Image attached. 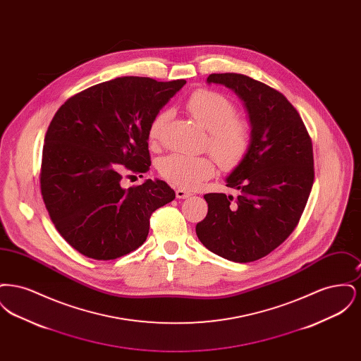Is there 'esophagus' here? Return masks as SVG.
I'll use <instances>...</instances> for the list:
<instances>
[{
    "instance_id": "1",
    "label": "esophagus",
    "mask_w": 361,
    "mask_h": 361,
    "mask_svg": "<svg viewBox=\"0 0 361 361\" xmlns=\"http://www.w3.org/2000/svg\"><path fill=\"white\" fill-rule=\"evenodd\" d=\"M192 193L189 192V190H187V189L184 188H177L176 189V197L177 199H187V197H189Z\"/></svg>"
}]
</instances>
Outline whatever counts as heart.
I'll list each match as a JSON object with an SVG mask.
<instances>
[{
	"label": "heart",
	"instance_id": "obj_1",
	"mask_svg": "<svg viewBox=\"0 0 361 361\" xmlns=\"http://www.w3.org/2000/svg\"><path fill=\"white\" fill-rule=\"evenodd\" d=\"M185 108L193 121L206 131L207 143L224 169L238 166L249 153L252 145V126L237 118L234 103L215 90H197L188 99ZM169 112L162 111L155 116L149 127V137L157 143L165 130ZM159 174L181 188H195L216 173V161L211 155L192 157L169 154L158 162Z\"/></svg>",
	"mask_w": 361,
	"mask_h": 361
}]
</instances>
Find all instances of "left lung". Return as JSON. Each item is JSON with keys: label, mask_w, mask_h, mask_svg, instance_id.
Wrapping results in <instances>:
<instances>
[{"label": "left lung", "mask_w": 361, "mask_h": 361, "mask_svg": "<svg viewBox=\"0 0 361 361\" xmlns=\"http://www.w3.org/2000/svg\"><path fill=\"white\" fill-rule=\"evenodd\" d=\"M208 84L234 90L245 104L252 145L226 178L237 199L207 193V216L196 224L200 242L234 262L269 255L290 237L314 183L312 143L300 115L280 92L237 73L209 74Z\"/></svg>", "instance_id": "8db88e82"}]
</instances>
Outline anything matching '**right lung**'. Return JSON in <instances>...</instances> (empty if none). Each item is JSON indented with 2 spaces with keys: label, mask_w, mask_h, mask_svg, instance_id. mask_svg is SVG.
I'll use <instances>...</instances> for the list:
<instances>
[{
  "label": "right lung",
  "mask_w": 361,
  "mask_h": 361,
  "mask_svg": "<svg viewBox=\"0 0 361 361\" xmlns=\"http://www.w3.org/2000/svg\"><path fill=\"white\" fill-rule=\"evenodd\" d=\"M185 84L119 77L77 93L54 115L40 189L55 228L81 255L105 261L134 252L152 214L176 197L162 180L127 189L121 181L150 169V123Z\"/></svg>",
  "instance_id": "obj_1"
}]
</instances>
